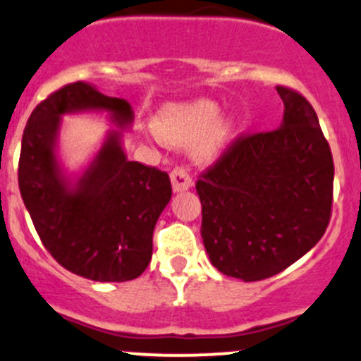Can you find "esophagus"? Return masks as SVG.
I'll list each match as a JSON object with an SVG mask.
<instances>
[{
  "label": "esophagus",
  "instance_id": "1",
  "mask_svg": "<svg viewBox=\"0 0 361 361\" xmlns=\"http://www.w3.org/2000/svg\"><path fill=\"white\" fill-rule=\"evenodd\" d=\"M170 180H172L173 192H184L192 188V179L184 166H177V169H173L172 173H170Z\"/></svg>",
  "mask_w": 361,
  "mask_h": 361
}]
</instances>
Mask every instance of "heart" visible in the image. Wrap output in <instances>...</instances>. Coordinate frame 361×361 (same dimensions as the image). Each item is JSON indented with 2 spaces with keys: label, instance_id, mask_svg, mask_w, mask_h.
Returning <instances> with one entry per match:
<instances>
[{
  "label": "heart",
  "instance_id": "heart-1",
  "mask_svg": "<svg viewBox=\"0 0 361 361\" xmlns=\"http://www.w3.org/2000/svg\"><path fill=\"white\" fill-rule=\"evenodd\" d=\"M153 129L161 141L172 146L195 142L197 160H213L222 153L232 137L231 120L220 118V104L207 98L166 103L157 110Z\"/></svg>",
  "mask_w": 361,
  "mask_h": 361
}]
</instances>
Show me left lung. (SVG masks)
I'll return each mask as SVG.
<instances>
[{
  "label": "left lung",
  "mask_w": 361,
  "mask_h": 361,
  "mask_svg": "<svg viewBox=\"0 0 361 361\" xmlns=\"http://www.w3.org/2000/svg\"><path fill=\"white\" fill-rule=\"evenodd\" d=\"M279 129L238 139L201 176V238L212 265L244 282L272 277L308 253L329 226L334 164L315 110L277 86Z\"/></svg>",
  "instance_id": "8db88e82"
}]
</instances>
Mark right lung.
<instances>
[{
    "label": "right lung",
    "mask_w": 361,
    "mask_h": 361,
    "mask_svg": "<svg viewBox=\"0 0 361 361\" xmlns=\"http://www.w3.org/2000/svg\"><path fill=\"white\" fill-rule=\"evenodd\" d=\"M86 111L106 113L118 129L80 173H68L57 154L61 122ZM133 122L129 102L73 82L34 108L22 135L18 188L42 244L61 267L96 282L145 272L154 226L172 197L169 173L127 160L120 129Z\"/></svg>",
    "instance_id": "add662e5"
}]
</instances>
